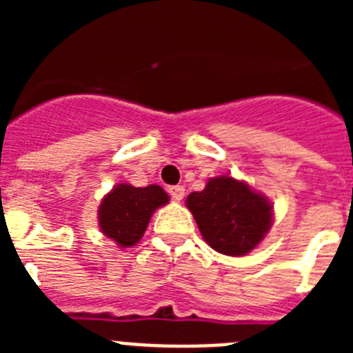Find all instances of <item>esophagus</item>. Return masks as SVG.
<instances>
[{
	"label": "esophagus",
	"instance_id": "34e87169",
	"mask_svg": "<svg viewBox=\"0 0 353 353\" xmlns=\"http://www.w3.org/2000/svg\"><path fill=\"white\" fill-rule=\"evenodd\" d=\"M168 192L171 194V198L176 199V201H180V199H183V196H185V189H183V185H173L168 189Z\"/></svg>",
	"mask_w": 353,
	"mask_h": 353
}]
</instances>
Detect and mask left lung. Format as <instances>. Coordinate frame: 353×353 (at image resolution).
<instances>
[{
    "mask_svg": "<svg viewBox=\"0 0 353 353\" xmlns=\"http://www.w3.org/2000/svg\"><path fill=\"white\" fill-rule=\"evenodd\" d=\"M201 236L214 251L244 256L260 244L272 226V205L233 176L210 179L203 191L187 196Z\"/></svg>",
    "mask_w": 353,
    "mask_h": 353,
    "instance_id": "obj_1",
    "label": "left lung"
}]
</instances>
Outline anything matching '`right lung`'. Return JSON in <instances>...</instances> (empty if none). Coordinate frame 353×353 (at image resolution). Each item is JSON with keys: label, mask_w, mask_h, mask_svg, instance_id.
<instances>
[{"label": "right lung", "mask_w": 353, "mask_h": 353, "mask_svg": "<svg viewBox=\"0 0 353 353\" xmlns=\"http://www.w3.org/2000/svg\"><path fill=\"white\" fill-rule=\"evenodd\" d=\"M168 201L170 196L159 185L118 183L101 201L99 228L120 248H132L145 235L152 214Z\"/></svg>", "instance_id": "obj_1"}]
</instances>
